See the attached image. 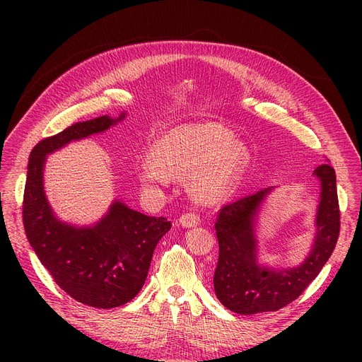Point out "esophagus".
Segmentation results:
<instances>
[{"mask_svg":"<svg viewBox=\"0 0 362 362\" xmlns=\"http://www.w3.org/2000/svg\"><path fill=\"white\" fill-rule=\"evenodd\" d=\"M179 223L183 227H195V226H198L201 223V220H199V216L197 213H185L179 218Z\"/></svg>","mask_w":362,"mask_h":362,"instance_id":"obj_1","label":"esophagus"}]
</instances>
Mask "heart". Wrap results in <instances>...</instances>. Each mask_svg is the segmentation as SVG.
Here are the masks:
<instances>
[{
  "label": "heart",
  "instance_id": "b5f03b06",
  "mask_svg": "<svg viewBox=\"0 0 362 362\" xmlns=\"http://www.w3.org/2000/svg\"><path fill=\"white\" fill-rule=\"evenodd\" d=\"M248 164V149L233 133L216 122L187 123L164 132L139 167L141 182L160 189L171 173L187 175L189 187L201 201H218L229 195Z\"/></svg>",
  "mask_w": 362,
  "mask_h": 362
}]
</instances>
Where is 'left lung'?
<instances>
[{
	"instance_id": "obj_1",
	"label": "left lung",
	"mask_w": 362,
	"mask_h": 362,
	"mask_svg": "<svg viewBox=\"0 0 362 362\" xmlns=\"http://www.w3.org/2000/svg\"><path fill=\"white\" fill-rule=\"evenodd\" d=\"M313 176L320 183L315 236L308 255L296 267L258 262V218L276 186L261 189L220 210L216 221L218 262L214 292L227 310L243 315L277 311L295 300L325 267L340 229L336 173L325 163L314 170Z\"/></svg>"
}]
</instances>
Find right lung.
Here are the masks:
<instances>
[{"label": "right lung", "instance_id": "obj_1", "mask_svg": "<svg viewBox=\"0 0 362 362\" xmlns=\"http://www.w3.org/2000/svg\"><path fill=\"white\" fill-rule=\"evenodd\" d=\"M126 119L110 116L74 123L59 135L42 139L29 157L23 195L28 240L54 281L73 299L95 308L124 305L142 289L152 254L170 230L164 217H149L114 199L108 211L90 226L60 220L44 187L47 156L73 141L101 133Z\"/></svg>", "mask_w": 362, "mask_h": 362}]
</instances>
